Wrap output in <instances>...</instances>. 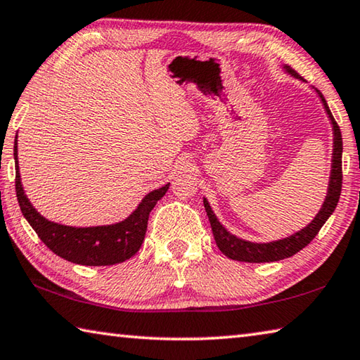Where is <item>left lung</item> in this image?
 <instances>
[{
    "label": "left lung",
    "mask_w": 360,
    "mask_h": 360,
    "mask_svg": "<svg viewBox=\"0 0 360 360\" xmlns=\"http://www.w3.org/2000/svg\"><path fill=\"white\" fill-rule=\"evenodd\" d=\"M292 76L300 77L295 70L285 66ZM318 94L321 95V100L324 103V108L328 114V117L332 120L333 125V158H332V174H330V182H328V192L326 197V202L322 205V210L319 211V214L314 217V221L304 227L303 230L297 231L295 235L289 236V238L279 240V241H273V243H266V245H257V243H249L245 240H240L229 233L225 230L221 222L217 221V217L212 212L210 203L203 200L206 214L210 217L211 222V229H212V235H214L216 245L221 249V252L224 255H227L229 259L233 260H240V262H251V264H260V262H276V260H283L288 259L290 255L297 254L298 251H302L304 246H308L309 243L314 240V236L319 233V230L322 229V225L326 224V221L330 217L332 212L337 208V203L340 200V193H341V184H343V172H341V152H343V139H341V131L337 122H335L333 115L330 112V109L327 106V101L324 98L319 90Z\"/></svg>",
    "instance_id": "8db88e82"
}]
</instances>
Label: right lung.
Returning <instances> with one entry per match:
<instances>
[{
    "instance_id": "right-lung-1",
    "label": "right lung",
    "mask_w": 360,
    "mask_h": 360,
    "mask_svg": "<svg viewBox=\"0 0 360 360\" xmlns=\"http://www.w3.org/2000/svg\"><path fill=\"white\" fill-rule=\"evenodd\" d=\"M14 158L15 192L23 216L38 233L41 241L53 254L79 265H115L135 255L144 241L150 211L154 210L158 200L167 193L169 187V184H167L146 195L138 208L133 211V214L119 224L87 229L68 227V225L47 221L33 208V205L27 198L20 182L19 160H17V136L14 143Z\"/></svg>"
}]
</instances>
